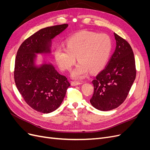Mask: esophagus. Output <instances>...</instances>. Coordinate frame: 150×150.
Instances as JSON below:
<instances>
[{"mask_svg": "<svg viewBox=\"0 0 150 150\" xmlns=\"http://www.w3.org/2000/svg\"><path fill=\"white\" fill-rule=\"evenodd\" d=\"M82 84L81 82H76V81H71V84L72 86H78V85H80Z\"/></svg>", "mask_w": 150, "mask_h": 150, "instance_id": "esophagus-1", "label": "esophagus"}]
</instances>
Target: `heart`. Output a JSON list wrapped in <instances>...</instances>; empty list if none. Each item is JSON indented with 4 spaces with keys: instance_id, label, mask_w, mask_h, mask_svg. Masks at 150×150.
<instances>
[{
    "instance_id": "heart-1",
    "label": "heart",
    "mask_w": 150,
    "mask_h": 150,
    "mask_svg": "<svg viewBox=\"0 0 150 150\" xmlns=\"http://www.w3.org/2000/svg\"><path fill=\"white\" fill-rule=\"evenodd\" d=\"M66 47L57 46L54 56L62 71H69L78 59V64L72 71L73 78H84L90 71L97 72L105 66L112 47V39L106 34L83 32L66 40Z\"/></svg>"
}]
</instances>
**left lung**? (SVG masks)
<instances>
[{"mask_svg": "<svg viewBox=\"0 0 150 150\" xmlns=\"http://www.w3.org/2000/svg\"><path fill=\"white\" fill-rule=\"evenodd\" d=\"M116 49L106 66L93 80L90 103L98 110L110 111L125 101L137 75L134 53L129 44L114 33Z\"/></svg>", "mask_w": 150, "mask_h": 150, "instance_id": "1", "label": "left lung"}]
</instances>
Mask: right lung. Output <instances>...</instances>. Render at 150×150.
Segmentation results:
<instances>
[{
  "instance_id": "add662e5",
  "label": "right lung",
  "mask_w": 150,
  "mask_h": 150,
  "mask_svg": "<svg viewBox=\"0 0 150 150\" xmlns=\"http://www.w3.org/2000/svg\"><path fill=\"white\" fill-rule=\"evenodd\" d=\"M67 26L64 24L39 30L25 39L17 52L13 71L16 87L25 102L40 112L57 110L71 84L52 64L35 66V54L51 52V40Z\"/></svg>"
}]
</instances>
